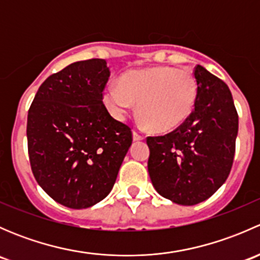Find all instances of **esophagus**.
Returning a JSON list of instances; mask_svg holds the SVG:
<instances>
[{
	"instance_id": "esophagus-1",
	"label": "esophagus",
	"mask_w": 260,
	"mask_h": 260,
	"mask_svg": "<svg viewBox=\"0 0 260 260\" xmlns=\"http://www.w3.org/2000/svg\"><path fill=\"white\" fill-rule=\"evenodd\" d=\"M133 140L142 141V140H145V136H143L142 133L138 132V131H133Z\"/></svg>"
}]
</instances>
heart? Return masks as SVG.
Here are the masks:
<instances>
[{
  "label": "heart",
  "mask_w": 260,
  "mask_h": 260,
  "mask_svg": "<svg viewBox=\"0 0 260 260\" xmlns=\"http://www.w3.org/2000/svg\"><path fill=\"white\" fill-rule=\"evenodd\" d=\"M198 81L191 72L174 67L132 70L119 84L104 88L103 101L117 119H123L138 102V112L157 132L172 131L182 124L195 108Z\"/></svg>",
  "instance_id": "heart-1"
}]
</instances>
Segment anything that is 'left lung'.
I'll return each instance as SVG.
<instances>
[{
  "mask_svg": "<svg viewBox=\"0 0 260 260\" xmlns=\"http://www.w3.org/2000/svg\"><path fill=\"white\" fill-rule=\"evenodd\" d=\"M198 99L190 117L164 136L147 137L148 174L159 195L196 205L216 192L234 162L238 112L226 84L196 65Z\"/></svg>",
  "mask_w": 260,
  "mask_h": 260,
  "instance_id": "1",
  "label": "left lung"
}]
</instances>
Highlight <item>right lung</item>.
Here are the masks:
<instances>
[{
    "label": "right lung",
    "mask_w": 260,
    "mask_h": 260,
    "mask_svg": "<svg viewBox=\"0 0 260 260\" xmlns=\"http://www.w3.org/2000/svg\"><path fill=\"white\" fill-rule=\"evenodd\" d=\"M104 59L73 62L39 88L27 114V149L39 185L56 203L86 209L103 200L132 145V129L103 103Z\"/></svg>",
    "instance_id": "right-lung-1"
}]
</instances>
